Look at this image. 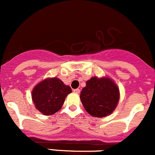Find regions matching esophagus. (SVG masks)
Instances as JSON below:
<instances>
[{
  "mask_svg": "<svg viewBox=\"0 0 155 155\" xmlns=\"http://www.w3.org/2000/svg\"><path fill=\"white\" fill-rule=\"evenodd\" d=\"M73 91L74 93H76V94H80V92H81L80 89H74Z\"/></svg>",
  "mask_w": 155,
  "mask_h": 155,
  "instance_id": "1",
  "label": "esophagus"
}]
</instances>
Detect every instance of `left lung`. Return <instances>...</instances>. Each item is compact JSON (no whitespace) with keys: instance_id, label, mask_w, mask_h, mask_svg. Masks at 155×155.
<instances>
[{"instance_id":"8db88e82","label":"left lung","mask_w":155,"mask_h":155,"mask_svg":"<svg viewBox=\"0 0 155 155\" xmlns=\"http://www.w3.org/2000/svg\"><path fill=\"white\" fill-rule=\"evenodd\" d=\"M81 101L86 111L95 117L111 114L119 100L117 85L109 78L93 77L81 92Z\"/></svg>"}]
</instances>
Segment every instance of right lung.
I'll return each instance as SVG.
<instances>
[{
	"instance_id": "obj_1",
	"label": "right lung",
	"mask_w": 155,
	"mask_h": 155,
	"mask_svg": "<svg viewBox=\"0 0 155 155\" xmlns=\"http://www.w3.org/2000/svg\"><path fill=\"white\" fill-rule=\"evenodd\" d=\"M71 92L70 87L60 79L46 78L33 88L32 99L36 108L43 115L48 116L61 108L65 97Z\"/></svg>"
}]
</instances>
